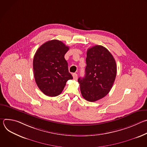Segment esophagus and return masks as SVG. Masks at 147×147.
I'll list each match as a JSON object with an SVG mask.
<instances>
[{
    "label": "esophagus",
    "instance_id": "34e87169",
    "mask_svg": "<svg viewBox=\"0 0 147 147\" xmlns=\"http://www.w3.org/2000/svg\"><path fill=\"white\" fill-rule=\"evenodd\" d=\"M77 74H76V73H74V74H73V78L74 79V80H77Z\"/></svg>",
    "mask_w": 147,
    "mask_h": 147
}]
</instances>
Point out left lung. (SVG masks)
Segmentation results:
<instances>
[{"label": "left lung", "instance_id": "obj_1", "mask_svg": "<svg viewBox=\"0 0 147 147\" xmlns=\"http://www.w3.org/2000/svg\"><path fill=\"white\" fill-rule=\"evenodd\" d=\"M86 73L78 82L83 98L95 102L105 96L114 84L117 67L111 52L101 45H95L87 52Z\"/></svg>", "mask_w": 147, "mask_h": 147}]
</instances>
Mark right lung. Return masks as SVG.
Masks as SVG:
<instances>
[{"label": "right lung", "instance_id": "add662e5", "mask_svg": "<svg viewBox=\"0 0 147 147\" xmlns=\"http://www.w3.org/2000/svg\"><path fill=\"white\" fill-rule=\"evenodd\" d=\"M69 49L61 41L53 39L42 45L34 55V78L39 90L47 96L60 95L66 82L73 79L65 59Z\"/></svg>", "mask_w": 147, "mask_h": 147}]
</instances>
